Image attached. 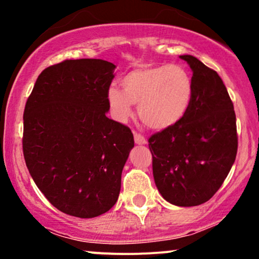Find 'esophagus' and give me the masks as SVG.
Segmentation results:
<instances>
[{"mask_svg":"<svg viewBox=\"0 0 259 259\" xmlns=\"http://www.w3.org/2000/svg\"><path fill=\"white\" fill-rule=\"evenodd\" d=\"M134 140H135L136 145H146L147 144L146 139H145L142 135H140L139 133H134Z\"/></svg>","mask_w":259,"mask_h":259,"instance_id":"34e87169","label":"esophagus"}]
</instances>
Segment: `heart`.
Wrapping results in <instances>:
<instances>
[{
    "mask_svg": "<svg viewBox=\"0 0 259 259\" xmlns=\"http://www.w3.org/2000/svg\"><path fill=\"white\" fill-rule=\"evenodd\" d=\"M121 88L111 85L107 90L112 117L125 123L133 115V105H139L140 119L156 130L179 123L194 96L191 74L180 64L140 65L123 76Z\"/></svg>",
    "mask_w": 259,
    "mask_h": 259,
    "instance_id": "obj_1",
    "label": "heart"
}]
</instances>
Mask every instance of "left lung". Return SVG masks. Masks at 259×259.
<instances>
[{
	"instance_id": "left-lung-1",
	"label": "left lung",
	"mask_w": 259,
	"mask_h": 259,
	"mask_svg": "<svg viewBox=\"0 0 259 259\" xmlns=\"http://www.w3.org/2000/svg\"><path fill=\"white\" fill-rule=\"evenodd\" d=\"M190 65L194 96L185 117L148 140L159 194L174 206L204 203L215 194L237 152L234 106L218 73L194 56Z\"/></svg>"
}]
</instances>
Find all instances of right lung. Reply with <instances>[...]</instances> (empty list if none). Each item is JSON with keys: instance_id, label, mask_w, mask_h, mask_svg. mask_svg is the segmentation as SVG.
Returning a JSON list of instances; mask_svg holds the SVG:
<instances>
[{"instance_id": "1", "label": "right lung", "mask_w": 259, "mask_h": 259, "mask_svg": "<svg viewBox=\"0 0 259 259\" xmlns=\"http://www.w3.org/2000/svg\"><path fill=\"white\" fill-rule=\"evenodd\" d=\"M114 69L103 59L51 65L26 101V167L45 197L65 214L94 218L111 209L119 196L134 136L106 115Z\"/></svg>"}]
</instances>
